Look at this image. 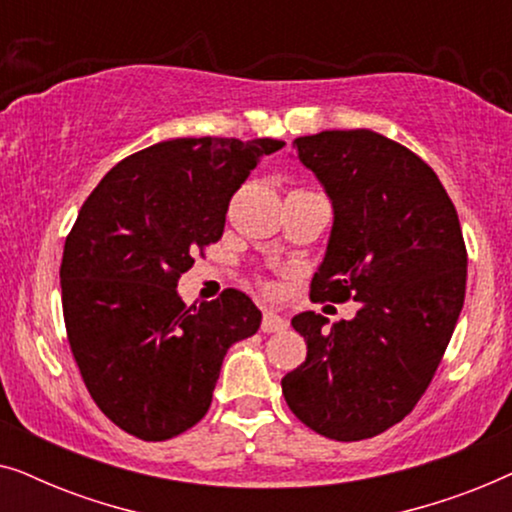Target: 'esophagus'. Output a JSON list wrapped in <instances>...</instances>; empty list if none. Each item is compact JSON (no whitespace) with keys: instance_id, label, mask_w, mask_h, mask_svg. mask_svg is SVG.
Returning <instances> with one entry per match:
<instances>
[{"instance_id":"obj_1","label":"esophagus","mask_w":512,"mask_h":512,"mask_svg":"<svg viewBox=\"0 0 512 512\" xmlns=\"http://www.w3.org/2000/svg\"><path fill=\"white\" fill-rule=\"evenodd\" d=\"M286 326H289V324H286V319L279 317V314H275V312H265L263 314V321H261V331L263 333H279V331H284Z\"/></svg>"}]
</instances>
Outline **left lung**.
<instances>
[{
    "label": "left lung",
    "instance_id": "left-lung-1",
    "mask_svg": "<svg viewBox=\"0 0 512 512\" xmlns=\"http://www.w3.org/2000/svg\"><path fill=\"white\" fill-rule=\"evenodd\" d=\"M331 200L312 298L356 300L354 319L300 312L307 356L282 377L293 415L331 440H363L408 415L429 387L466 296L459 216L422 158L373 130L293 142Z\"/></svg>",
    "mask_w": 512,
    "mask_h": 512
}]
</instances>
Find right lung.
Wrapping results in <instances>:
<instances>
[{"label": "right lung", "instance_id": "1", "mask_svg": "<svg viewBox=\"0 0 512 512\" xmlns=\"http://www.w3.org/2000/svg\"><path fill=\"white\" fill-rule=\"evenodd\" d=\"M282 146L158 142L111 167L83 202L60 265L67 338L97 408L132 436L167 440L198 424L230 345L261 326L247 293L188 307L177 282L223 235L233 193Z\"/></svg>", "mask_w": 512, "mask_h": 512}]
</instances>
